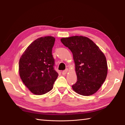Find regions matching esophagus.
Listing matches in <instances>:
<instances>
[{"label": "esophagus", "instance_id": "obj_1", "mask_svg": "<svg viewBox=\"0 0 125 125\" xmlns=\"http://www.w3.org/2000/svg\"><path fill=\"white\" fill-rule=\"evenodd\" d=\"M67 72H68V69H65V71H63L62 72V73L63 75H65V74H66Z\"/></svg>", "mask_w": 125, "mask_h": 125}]
</instances>
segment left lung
Instances as JSON below:
<instances>
[{
	"instance_id": "obj_1",
	"label": "left lung",
	"mask_w": 125,
	"mask_h": 125,
	"mask_svg": "<svg viewBox=\"0 0 125 125\" xmlns=\"http://www.w3.org/2000/svg\"><path fill=\"white\" fill-rule=\"evenodd\" d=\"M62 43L72 52L77 81L72 85L75 92L90 96L98 91L107 77L106 59L92 40L82 36L63 37Z\"/></svg>"
}]
</instances>
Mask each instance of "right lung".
Here are the masks:
<instances>
[{"instance_id":"add662e5","label":"right lung","mask_w":125,"mask_h":125,"mask_svg":"<svg viewBox=\"0 0 125 125\" xmlns=\"http://www.w3.org/2000/svg\"><path fill=\"white\" fill-rule=\"evenodd\" d=\"M54 42L53 36L40 37L27 47L20 58V77L33 94L40 95L50 92L58 77L52 54Z\"/></svg>"}]
</instances>
